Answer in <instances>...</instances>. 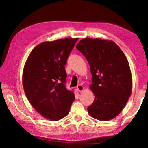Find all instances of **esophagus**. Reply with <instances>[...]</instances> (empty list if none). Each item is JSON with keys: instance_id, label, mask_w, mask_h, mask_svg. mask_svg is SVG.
I'll return each mask as SVG.
<instances>
[{"instance_id": "obj_1", "label": "esophagus", "mask_w": 148, "mask_h": 148, "mask_svg": "<svg viewBox=\"0 0 148 148\" xmlns=\"http://www.w3.org/2000/svg\"><path fill=\"white\" fill-rule=\"evenodd\" d=\"M77 90H78V91H79V92H82V91H83L84 88V87L82 86V85L79 84L78 86H77Z\"/></svg>"}]
</instances>
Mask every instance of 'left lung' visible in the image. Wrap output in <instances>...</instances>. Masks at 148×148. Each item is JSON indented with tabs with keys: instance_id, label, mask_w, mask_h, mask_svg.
<instances>
[{
	"instance_id": "1",
	"label": "left lung",
	"mask_w": 148,
	"mask_h": 148,
	"mask_svg": "<svg viewBox=\"0 0 148 148\" xmlns=\"http://www.w3.org/2000/svg\"><path fill=\"white\" fill-rule=\"evenodd\" d=\"M76 48L86 57L91 69L90 88L94 102L87 108L91 117L108 121L122 111L131 96L132 75L127 57L112 41L84 38Z\"/></svg>"
}]
</instances>
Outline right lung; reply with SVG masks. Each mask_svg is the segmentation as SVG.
<instances>
[{"instance_id":"1","label":"right lung","mask_w":148,"mask_h":148,"mask_svg":"<svg viewBox=\"0 0 148 148\" xmlns=\"http://www.w3.org/2000/svg\"><path fill=\"white\" fill-rule=\"evenodd\" d=\"M78 38L46 42L32 49L25 64L23 86L27 99L46 118L57 121L69 114L75 100L66 87L64 69Z\"/></svg>"}]
</instances>
